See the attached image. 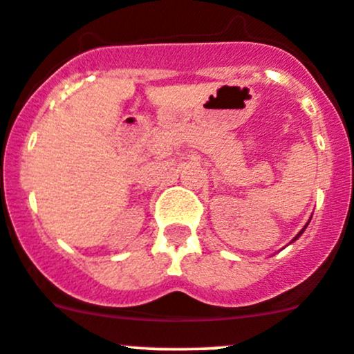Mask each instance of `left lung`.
Wrapping results in <instances>:
<instances>
[{"label":"left lung","instance_id":"1","mask_svg":"<svg viewBox=\"0 0 354 354\" xmlns=\"http://www.w3.org/2000/svg\"><path fill=\"white\" fill-rule=\"evenodd\" d=\"M308 223H310V221H308ZM308 223H306V225H304V228H303V230H301V232H299V233H297V235H296V236H294V240H297V239H299V236H301V235H303V232H304V230H306ZM294 240H292V242H294Z\"/></svg>","mask_w":354,"mask_h":354}]
</instances>
